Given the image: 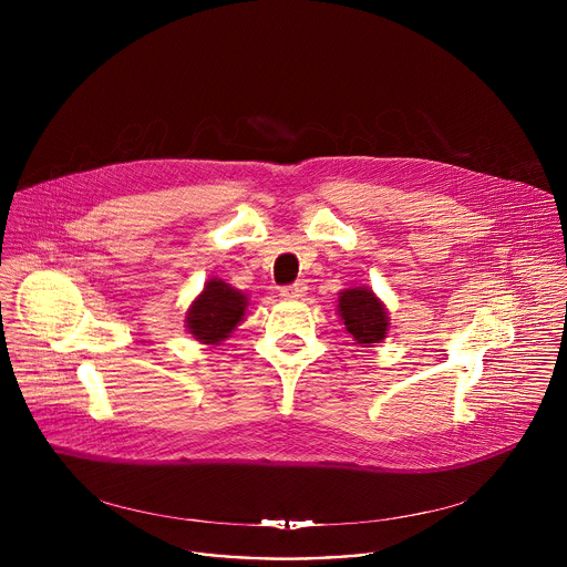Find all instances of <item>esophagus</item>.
<instances>
[{
  "instance_id": "obj_1",
  "label": "esophagus",
  "mask_w": 567,
  "mask_h": 567,
  "mask_svg": "<svg viewBox=\"0 0 567 567\" xmlns=\"http://www.w3.org/2000/svg\"><path fill=\"white\" fill-rule=\"evenodd\" d=\"M305 291H307V285L298 280V282H293V285L282 287V289H280V296H285V298H300V296H305Z\"/></svg>"
}]
</instances>
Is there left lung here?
<instances>
[{"label": "left lung", "instance_id": "obj_1", "mask_svg": "<svg viewBox=\"0 0 567 567\" xmlns=\"http://www.w3.org/2000/svg\"><path fill=\"white\" fill-rule=\"evenodd\" d=\"M339 311L346 330L357 343H379L388 330V316L383 305L370 289L354 287L339 296Z\"/></svg>", "mask_w": 567, "mask_h": 567}]
</instances>
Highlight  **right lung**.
<instances>
[{
	"instance_id": "1",
	"label": "right lung",
	"mask_w": 567,
	"mask_h": 567,
	"mask_svg": "<svg viewBox=\"0 0 567 567\" xmlns=\"http://www.w3.org/2000/svg\"><path fill=\"white\" fill-rule=\"evenodd\" d=\"M247 298L221 280H210L188 309V332L204 343H219L245 316Z\"/></svg>"
}]
</instances>
